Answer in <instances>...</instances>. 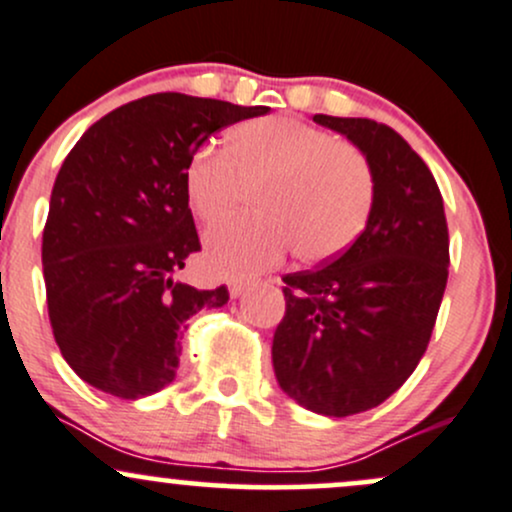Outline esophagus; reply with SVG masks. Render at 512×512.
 I'll return each instance as SVG.
<instances>
[{
  "label": "esophagus",
  "mask_w": 512,
  "mask_h": 512,
  "mask_svg": "<svg viewBox=\"0 0 512 512\" xmlns=\"http://www.w3.org/2000/svg\"><path fill=\"white\" fill-rule=\"evenodd\" d=\"M230 297L233 299H238V297H242V294L247 292V289H250V284L247 282H230Z\"/></svg>",
  "instance_id": "obj_1"
}]
</instances>
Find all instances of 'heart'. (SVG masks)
Segmentation results:
<instances>
[{
	"mask_svg": "<svg viewBox=\"0 0 512 512\" xmlns=\"http://www.w3.org/2000/svg\"><path fill=\"white\" fill-rule=\"evenodd\" d=\"M245 191L255 218L215 228L206 240L208 267L225 279L270 270L292 247L309 265L331 260L360 238L375 206L368 159L336 134L289 117L242 122L223 152L201 149L188 159L186 203L201 223L238 211Z\"/></svg>",
	"mask_w": 512,
	"mask_h": 512,
	"instance_id": "1",
	"label": "heart"
}]
</instances>
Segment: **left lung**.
<instances>
[{"label":"left lung","mask_w":512,"mask_h":512,"mask_svg":"<svg viewBox=\"0 0 512 512\" xmlns=\"http://www.w3.org/2000/svg\"><path fill=\"white\" fill-rule=\"evenodd\" d=\"M314 122L368 159L375 206L346 252L284 277L272 365L301 407L351 417L400 390L427 351L449 277V230L432 171L395 129L365 117Z\"/></svg>","instance_id":"1"}]
</instances>
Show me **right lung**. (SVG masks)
<instances>
[{"label": "right lung", "instance_id": "add662e5", "mask_svg": "<svg viewBox=\"0 0 512 512\" xmlns=\"http://www.w3.org/2000/svg\"><path fill=\"white\" fill-rule=\"evenodd\" d=\"M267 107L157 93L127 102L75 142L48 203L41 262L48 319L80 380L122 400L174 383L179 336L225 287L176 279L201 250L184 193L188 159L218 129Z\"/></svg>", "mask_w": 512, "mask_h": 512}]
</instances>
